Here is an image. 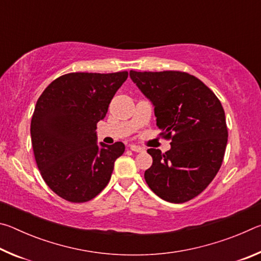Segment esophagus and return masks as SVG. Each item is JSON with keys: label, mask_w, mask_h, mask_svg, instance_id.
Instances as JSON below:
<instances>
[{"label": "esophagus", "mask_w": 261, "mask_h": 261, "mask_svg": "<svg viewBox=\"0 0 261 261\" xmlns=\"http://www.w3.org/2000/svg\"><path fill=\"white\" fill-rule=\"evenodd\" d=\"M130 149H131V151H134V152H137V153L144 152V148L143 147H140V146H138V145H135V144L130 145Z\"/></svg>", "instance_id": "obj_1"}]
</instances>
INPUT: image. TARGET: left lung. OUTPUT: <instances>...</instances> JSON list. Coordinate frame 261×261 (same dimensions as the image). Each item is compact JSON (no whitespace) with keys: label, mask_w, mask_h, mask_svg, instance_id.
Instances as JSON below:
<instances>
[{"label":"left lung","mask_w":261,"mask_h":261,"mask_svg":"<svg viewBox=\"0 0 261 261\" xmlns=\"http://www.w3.org/2000/svg\"><path fill=\"white\" fill-rule=\"evenodd\" d=\"M130 77L153 102L160 136L171 140L166 153L147 149L153 163L145 180L166 201L193 199L222 165L228 141L222 105L200 79L187 72L131 70Z\"/></svg>","instance_id":"left-lung-1"}]
</instances>
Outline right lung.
<instances>
[{
  "instance_id": "add662e5",
  "label": "right lung",
  "mask_w": 261,
  "mask_h": 261,
  "mask_svg": "<svg viewBox=\"0 0 261 261\" xmlns=\"http://www.w3.org/2000/svg\"><path fill=\"white\" fill-rule=\"evenodd\" d=\"M126 78L127 71L67 73L38 99L31 121L35 162L46 184L63 199H93L112 177L125 146L121 141L99 146L96 123Z\"/></svg>"
}]
</instances>
